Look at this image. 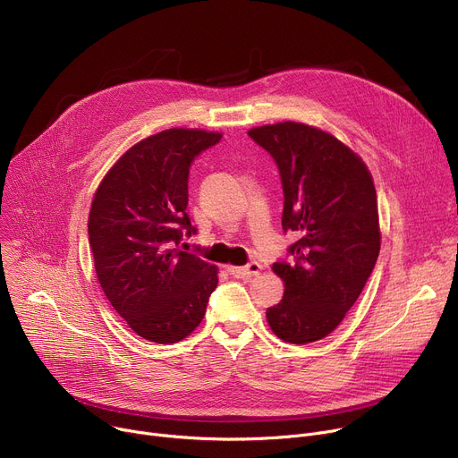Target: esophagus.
I'll use <instances>...</instances> for the list:
<instances>
[{"label":"esophagus","instance_id":"obj_1","mask_svg":"<svg viewBox=\"0 0 458 458\" xmlns=\"http://www.w3.org/2000/svg\"><path fill=\"white\" fill-rule=\"evenodd\" d=\"M259 270H261V265L258 261H250L242 267H228V272L233 278H250L259 274Z\"/></svg>","mask_w":458,"mask_h":458}]
</instances>
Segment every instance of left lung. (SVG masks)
<instances>
[{
  "label": "left lung",
  "mask_w": 458,
  "mask_h": 458,
  "mask_svg": "<svg viewBox=\"0 0 458 458\" xmlns=\"http://www.w3.org/2000/svg\"><path fill=\"white\" fill-rule=\"evenodd\" d=\"M276 162L284 188V232L298 239L272 265L285 282L267 310L276 337L291 344L324 339L359 298L376 267L381 235L377 197L362 160L337 138L285 121L249 131Z\"/></svg>",
  "instance_id": "1"
}]
</instances>
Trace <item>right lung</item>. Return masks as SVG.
<instances>
[{"instance_id": "obj_1", "label": "right lung", "mask_w": 458, "mask_h": 458, "mask_svg": "<svg viewBox=\"0 0 458 458\" xmlns=\"http://www.w3.org/2000/svg\"><path fill=\"white\" fill-rule=\"evenodd\" d=\"M219 132L169 129L129 148L99 184L88 241L99 284L140 337L173 344L200 324L217 268L182 250L197 233L188 216L190 167Z\"/></svg>"}]
</instances>
